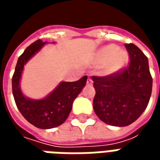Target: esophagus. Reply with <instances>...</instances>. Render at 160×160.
Instances as JSON below:
<instances>
[{"instance_id": "34e87169", "label": "esophagus", "mask_w": 160, "mask_h": 160, "mask_svg": "<svg viewBox=\"0 0 160 160\" xmlns=\"http://www.w3.org/2000/svg\"><path fill=\"white\" fill-rule=\"evenodd\" d=\"M87 85H92V80L91 79L90 77H88V79H87Z\"/></svg>"}]
</instances>
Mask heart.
<instances>
[{
	"mask_svg": "<svg viewBox=\"0 0 160 160\" xmlns=\"http://www.w3.org/2000/svg\"><path fill=\"white\" fill-rule=\"evenodd\" d=\"M128 62V54L115 44H109L101 48L95 59L97 65H104V73L107 74H112L121 71L127 65Z\"/></svg>",
	"mask_w": 160,
	"mask_h": 160,
	"instance_id": "1",
	"label": "heart"
}]
</instances>
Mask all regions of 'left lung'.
Returning a JSON list of instances; mask_svg holds the SVG:
<instances>
[{"mask_svg": "<svg viewBox=\"0 0 160 160\" xmlns=\"http://www.w3.org/2000/svg\"><path fill=\"white\" fill-rule=\"evenodd\" d=\"M129 65L104 77L92 76L96 94L93 109L105 123L125 127L136 121L148 106L152 88L148 59L134 43H126Z\"/></svg>", "mask_w": 160, "mask_h": 160, "instance_id": "1", "label": "left lung"}]
</instances>
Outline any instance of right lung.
I'll use <instances>...</instances> for the list:
<instances>
[{"mask_svg": "<svg viewBox=\"0 0 160 160\" xmlns=\"http://www.w3.org/2000/svg\"><path fill=\"white\" fill-rule=\"evenodd\" d=\"M46 42L38 39L25 49L18 59L12 79V94L19 111L30 123L42 129L58 127L66 121L73 100L86 86L87 80L86 75L73 82L62 81L42 99L36 100L25 97L19 87L24 66Z\"/></svg>", "mask_w": 160, "mask_h": 160, "instance_id": "1", "label": "right lung"}]
</instances>
